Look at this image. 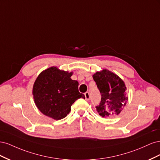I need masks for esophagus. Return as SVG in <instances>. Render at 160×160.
I'll list each match as a JSON object with an SVG mask.
<instances>
[{
	"label": "esophagus",
	"mask_w": 160,
	"mask_h": 160,
	"mask_svg": "<svg viewBox=\"0 0 160 160\" xmlns=\"http://www.w3.org/2000/svg\"><path fill=\"white\" fill-rule=\"evenodd\" d=\"M85 100L89 101L90 99V95H89V92H86L85 93Z\"/></svg>",
	"instance_id": "1"
}]
</instances>
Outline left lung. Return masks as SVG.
Returning <instances> with one entry per match:
<instances>
[{"label": "left lung", "mask_w": 160, "mask_h": 160, "mask_svg": "<svg viewBox=\"0 0 160 160\" xmlns=\"http://www.w3.org/2000/svg\"><path fill=\"white\" fill-rule=\"evenodd\" d=\"M93 78L101 95L99 105L96 109L102 117L118 115L127 103V88L119 76L108 69L96 72Z\"/></svg>", "instance_id": "8db88e82"}]
</instances>
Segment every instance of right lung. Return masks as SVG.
Instances as JSON below:
<instances>
[{
  "label": "right lung",
  "instance_id": "1",
  "mask_svg": "<svg viewBox=\"0 0 160 160\" xmlns=\"http://www.w3.org/2000/svg\"><path fill=\"white\" fill-rule=\"evenodd\" d=\"M72 72L51 67L38 75L32 88L34 101L45 115L59 120L69 114L76 100L85 99L79 93L77 81L72 80Z\"/></svg>",
  "mask_w": 160,
  "mask_h": 160
}]
</instances>
